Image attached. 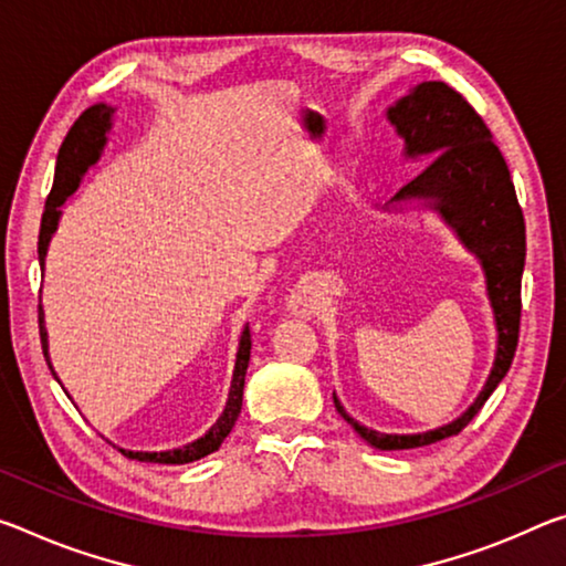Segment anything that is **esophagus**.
Wrapping results in <instances>:
<instances>
[{
    "instance_id": "34e87169",
    "label": "esophagus",
    "mask_w": 566,
    "mask_h": 566,
    "mask_svg": "<svg viewBox=\"0 0 566 566\" xmlns=\"http://www.w3.org/2000/svg\"><path fill=\"white\" fill-rule=\"evenodd\" d=\"M286 307H290V312L294 317H304V319H310V317H315L317 315V292H315V284H310V282H302V284H297L292 290V294H290V304H286Z\"/></svg>"
}]
</instances>
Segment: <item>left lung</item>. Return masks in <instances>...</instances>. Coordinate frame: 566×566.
<instances>
[{"instance_id": "left-lung-1", "label": "left lung", "mask_w": 566, "mask_h": 566, "mask_svg": "<svg viewBox=\"0 0 566 566\" xmlns=\"http://www.w3.org/2000/svg\"><path fill=\"white\" fill-rule=\"evenodd\" d=\"M388 120L406 143L402 156L410 160L428 158L430 164L390 201H385L382 209L402 211V206L420 203L436 211L481 262L496 322V355L486 382L476 400L441 428L408 436L380 433L357 423L332 392L337 412L365 443L380 451H402L461 433L509 373L522 319L526 227L506 160L493 143L486 123L461 93L438 80H428L388 107Z\"/></svg>"}]
</instances>
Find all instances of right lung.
Instances as JSON below:
<instances>
[{
	"label": "right lung",
	"instance_id": "obj_1",
	"mask_svg": "<svg viewBox=\"0 0 566 566\" xmlns=\"http://www.w3.org/2000/svg\"><path fill=\"white\" fill-rule=\"evenodd\" d=\"M113 113H115V107L105 105V103L87 107V111L75 120L73 128H70L67 138L62 140L60 154H57V166H55V184H52V191L48 196V203H44V213H42V223H40L38 254H40L42 272H44V256H48L50 241H52V237H55L57 223L62 217L60 206L77 191V186H80V181H83V176L87 174V168L95 166L97 160H101V154L107 143V130L113 128V120H111ZM40 339H42L44 360H48L52 375H55V380L60 382L55 367H52V363H50V353H48L50 345H48V329H44L42 304H40ZM249 355H251V335H249V325H247L244 329H241V337H239L237 363H234V375H231L227 406H223V412L219 416L217 423L206 430L201 438H196V441L186 443L181 448H170V451H125V448H120V451L128 455V459L146 461V463H168V465L191 463V461L203 459V455H209L213 451H219V446L223 443V438L231 433V428H234L239 412H241Z\"/></svg>",
	"mask_w": 566,
	"mask_h": 566
}]
</instances>
